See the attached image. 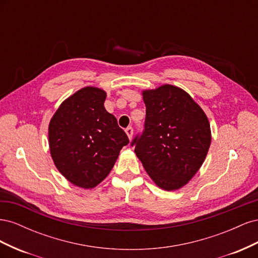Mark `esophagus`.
<instances>
[{"mask_svg": "<svg viewBox=\"0 0 258 258\" xmlns=\"http://www.w3.org/2000/svg\"><path fill=\"white\" fill-rule=\"evenodd\" d=\"M124 131H126V134H127L129 140H131L132 136H134V128H132V127H128V128H126V130H124Z\"/></svg>", "mask_w": 258, "mask_h": 258, "instance_id": "1", "label": "esophagus"}]
</instances>
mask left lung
I'll return each mask as SVG.
<instances>
[{
    "label": "left lung",
    "instance_id": "1",
    "mask_svg": "<svg viewBox=\"0 0 258 258\" xmlns=\"http://www.w3.org/2000/svg\"><path fill=\"white\" fill-rule=\"evenodd\" d=\"M144 131L131 145L153 182L163 190L182 188L198 172L211 144L206 113L184 89L165 84L142 91Z\"/></svg>",
    "mask_w": 258,
    "mask_h": 258
}]
</instances>
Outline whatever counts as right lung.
Masks as SVG:
<instances>
[{
  "instance_id": "1",
  "label": "right lung",
  "mask_w": 258,
  "mask_h": 258,
  "mask_svg": "<svg viewBox=\"0 0 258 258\" xmlns=\"http://www.w3.org/2000/svg\"><path fill=\"white\" fill-rule=\"evenodd\" d=\"M106 92L87 86L60 104L48 126L54 166L70 183L91 189L110 174L129 143L115 116L104 107Z\"/></svg>"
}]
</instances>
